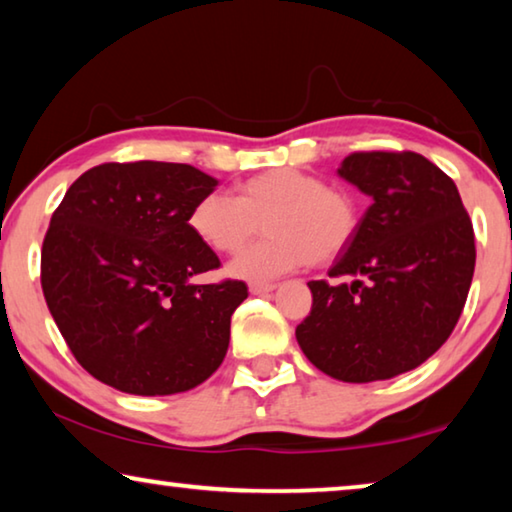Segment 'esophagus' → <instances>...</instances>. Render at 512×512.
Returning a JSON list of instances; mask_svg holds the SVG:
<instances>
[{"label": "esophagus", "instance_id": "esophagus-1", "mask_svg": "<svg viewBox=\"0 0 512 512\" xmlns=\"http://www.w3.org/2000/svg\"><path fill=\"white\" fill-rule=\"evenodd\" d=\"M248 289H250V294L259 296V294L273 292V289H276V285H273V282H250Z\"/></svg>", "mask_w": 512, "mask_h": 512}]
</instances>
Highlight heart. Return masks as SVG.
I'll return each instance as SVG.
<instances>
[{
  "mask_svg": "<svg viewBox=\"0 0 512 512\" xmlns=\"http://www.w3.org/2000/svg\"><path fill=\"white\" fill-rule=\"evenodd\" d=\"M266 236L230 264V276L273 280L308 262L329 264L358 230L352 193L326 186L317 174L278 167L243 179L236 197L207 193L193 204L188 225L213 253L234 255L259 232Z\"/></svg>",
  "mask_w": 512,
  "mask_h": 512,
  "instance_id": "b5f03b06",
  "label": "heart"
}]
</instances>
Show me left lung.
<instances>
[{"label": "left lung", "mask_w": 512, "mask_h": 512, "mask_svg": "<svg viewBox=\"0 0 512 512\" xmlns=\"http://www.w3.org/2000/svg\"><path fill=\"white\" fill-rule=\"evenodd\" d=\"M338 174L372 204L329 271L352 282H308L296 340L324 375L368 384L418 368L453 333L474 278V227L453 179L414 151H361Z\"/></svg>", "instance_id": "8db88e82"}]
</instances>
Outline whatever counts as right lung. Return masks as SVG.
Segmentation results:
<instances>
[{
    "label": "right lung",
    "mask_w": 512,
    "mask_h": 512,
    "mask_svg": "<svg viewBox=\"0 0 512 512\" xmlns=\"http://www.w3.org/2000/svg\"><path fill=\"white\" fill-rule=\"evenodd\" d=\"M216 186L193 165L137 160L91 167L66 190L43 241L41 285L91 377L121 393L172 395L223 363L246 282H190L220 266L188 225Z\"/></svg>",
    "instance_id": "1"
}]
</instances>
